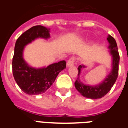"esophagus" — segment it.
Masks as SVG:
<instances>
[{
  "label": "esophagus",
  "instance_id": "1",
  "mask_svg": "<svg viewBox=\"0 0 128 128\" xmlns=\"http://www.w3.org/2000/svg\"><path fill=\"white\" fill-rule=\"evenodd\" d=\"M76 60V57H71V58L68 60L67 62V66H72L75 64V62Z\"/></svg>",
  "mask_w": 128,
  "mask_h": 128
}]
</instances>
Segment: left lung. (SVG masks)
Listing matches in <instances>:
<instances>
[{
	"mask_svg": "<svg viewBox=\"0 0 128 128\" xmlns=\"http://www.w3.org/2000/svg\"><path fill=\"white\" fill-rule=\"evenodd\" d=\"M107 39L110 44L109 48L110 49L111 55H112V58H113L112 69L111 73L108 75L102 82L96 86H89L84 84L80 81L79 78L81 68L82 67H84V66L80 65L78 68V75L75 82V86L77 90L80 93V94L86 98L97 99V98L103 97L110 91L118 78L120 56H119V53H118V50L117 48L116 42L114 37H112L110 34L108 35Z\"/></svg>",
	"mask_w": 128,
	"mask_h": 128,
	"instance_id": "obj_1",
	"label": "left lung"
}]
</instances>
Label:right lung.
Masks as SVG:
<instances>
[{"instance_id":"obj_1","label":"right lung","mask_w":128,"mask_h":128,"mask_svg":"<svg viewBox=\"0 0 128 128\" xmlns=\"http://www.w3.org/2000/svg\"><path fill=\"white\" fill-rule=\"evenodd\" d=\"M50 37L49 30L42 26H35L26 31L16 40L12 60L14 80L20 89L28 95L45 93L55 82L59 73L66 68V61L49 65L42 68L29 66L23 58L24 46L36 38Z\"/></svg>"}]
</instances>
